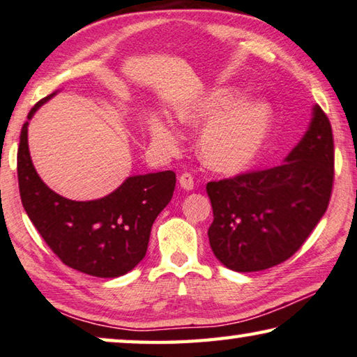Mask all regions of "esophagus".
<instances>
[{
    "instance_id": "esophagus-1",
    "label": "esophagus",
    "mask_w": 357,
    "mask_h": 357,
    "mask_svg": "<svg viewBox=\"0 0 357 357\" xmlns=\"http://www.w3.org/2000/svg\"><path fill=\"white\" fill-rule=\"evenodd\" d=\"M178 183H180V186H182L183 190H188V191H191L195 188V180H193V175L191 174H188V172H185V174H182L178 177Z\"/></svg>"
}]
</instances>
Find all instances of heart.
I'll list each match as a JSON object with an SVG mask.
<instances>
[{
	"instance_id": "1",
	"label": "heart",
	"mask_w": 357,
	"mask_h": 357,
	"mask_svg": "<svg viewBox=\"0 0 357 357\" xmlns=\"http://www.w3.org/2000/svg\"><path fill=\"white\" fill-rule=\"evenodd\" d=\"M238 87H213L175 112L178 124L204 128L197 137V153L213 171L238 174L248 169L266 144L273 126V109L263 100H243ZM146 129L153 144L174 153L182 137L160 114H150Z\"/></svg>"
}]
</instances>
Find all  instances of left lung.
Wrapping results in <instances>:
<instances>
[{
  "instance_id": "8db88e82",
  "label": "left lung",
  "mask_w": 357,
  "mask_h": 357,
  "mask_svg": "<svg viewBox=\"0 0 357 357\" xmlns=\"http://www.w3.org/2000/svg\"><path fill=\"white\" fill-rule=\"evenodd\" d=\"M332 183V128L314 105L308 129L282 164L207 183L213 255L238 273L286 261L324 215Z\"/></svg>"
}]
</instances>
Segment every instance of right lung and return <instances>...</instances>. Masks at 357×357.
<instances>
[{
	"label": "right lung",
	"mask_w": 357,
	"mask_h": 357,
	"mask_svg": "<svg viewBox=\"0 0 357 357\" xmlns=\"http://www.w3.org/2000/svg\"><path fill=\"white\" fill-rule=\"evenodd\" d=\"M20 132L17 175L24 209L46 244L65 265L96 278H118L144 260L156 217L172 199V171L130 175L112 193L92 201H73L49 188L33 166L29 124Z\"/></svg>",
	"instance_id": "1"
}]
</instances>
